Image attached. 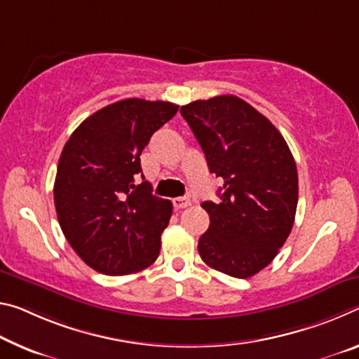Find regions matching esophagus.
<instances>
[{"label": "esophagus", "instance_id": "34e87169", "mask_svg": "<svg viewBox=\"0 0 359 359\" xmlns=\"http://www.w3.org/2000/svg\"><path fill=\"white\" fill-rule=\"evenodd\" d=\"M172 204H174V208L175 209H185V208H189L190 206V204H191V201L189 200V198H174V200H172Z\"/></svg>", "mask_w": 359, "mask_h": 359}]
</instances>
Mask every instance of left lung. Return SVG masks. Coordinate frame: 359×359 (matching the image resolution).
I'll use <instances>...</instances> for the list:
<instances>
[{
    "label": "left lung",
    "mask_w": 359,
    "mask_h": 359,
    "mask_svg": "<svg viewBox=\"0 0 359 359\" xmlns=\"http://www.w3.org/2000/svg\"><path fill=\"white\" fill-rule=\"evenodd\" d=\"M224 180L217 203L201 204L209 229L198 251L210 269L249 278L276 257L292 230L299 200L297 166L270 119L236 95L195 100L180 108Z\"/></svg>",
    "instance_id": "left-lung-1"
}]
</instances>
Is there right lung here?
Listing matches in <instances>:
<instances>
[{"label":"right lung","instance_id":"add662e5","mask_svg":"<svg viewBox=\"0 0 359 359\" xmlns=\"http://www.w3.org/2000/svg\"><path fill=\"white\" fill-rule=\"evenodd\" d=\"M177 110L170 102L124 99L84 119L67 140L54 182L57 219L95 271L130 275L158 259L172 203L151 195L140 155Z\"/></svg>","mask_w":359,"mask_h":359}]
</instances>
